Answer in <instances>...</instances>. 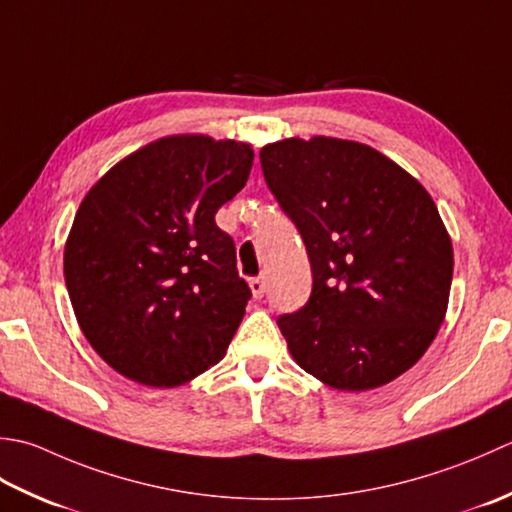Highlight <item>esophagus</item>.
I'll return each instance as SVG.
<instances>
[{
	"instance_id": "obj_1",
	"label": "esophagus",
	"mask_w": 512,
	"mask_h": 512,
	"mask_svg": "<svg viewBox=\"0 0 512 512\" xmlns=\"http://www.w3.org/2000/svg\"><path fill=\"white\" fill-rule=\"evenodd\" d=\"M249 287H252L254 298H263L265 291H267V285H265V278L263 276H256V278L249 280Z\"/></svg>"
}]
</instances>
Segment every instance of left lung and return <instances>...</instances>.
<instances>
[{
    "label": "left lung",
    "mask_w": 512,
    "mask_h": 512,
    "mask_svg": "<svg viewBox=\"0 0 512 512\" xmlns=\"http://www.w3.org/2000/svg\"><path fill=\"white\" fill-rule=\"evenodd\" d=\"M260 168L311 263L309 300L278 316L294 360L340 391L411 369L442 325L453 280L429 192L369 145L327 137L265 145Z\"/></svg>",
    "instance_id": "8db88e82"
}]
</instances>
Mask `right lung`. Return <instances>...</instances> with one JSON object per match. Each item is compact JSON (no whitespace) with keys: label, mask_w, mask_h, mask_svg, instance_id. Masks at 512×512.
Returning <instances> with one entry per match:
<instances>
[{"label":"right lung","mask_w":512,"mask_h":512,"mask_svg":"<svg viewBox=\"0 0 512 512\" xmlns=\"http://www.w3.org/2000/svg\"><path fill=\"white\" fill-rule=\"evenodd\" d=\"M252 165L247 143L168 137L83 198L64 254L68 296L92 349L125 378L179 387L225 356L252 289L214 216Z\"/></svg>","instance_id":"right-lung-1"}]
</instances>
